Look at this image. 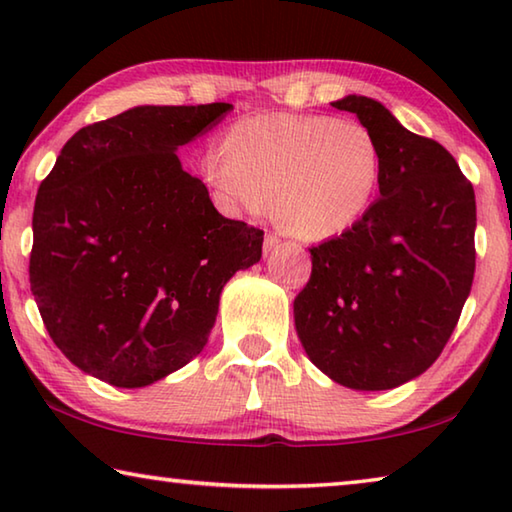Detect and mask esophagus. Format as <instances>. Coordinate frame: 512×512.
Masks as SVG:
<instances>
[{
	"label": "esophagus",
	"mask_w": 512,
	"mask_h": 512,
	"mask_svg": "<svg viewBox=\"0 0 512 512\" xmlns=\"http://www.w3.org/2000/svg\"><path fill=\"white\" fill-rule=\"evenodd\" d=\"M277 246H280V237H277V235H266V239H264V253L266 255L273 253Z\"/></svg>",
	"instance_id": "obj_1"
}]
</instances>
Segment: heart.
Masks as SVG:
<instances>
[{
  "instance_id": "b5f03b06",
  "label": "heart",
  "mask_w": 512,
  "mask_h": 512,
  "mask_svg": "<svg viewBox=\"0 0 512 512\" xmlns=\"http://www.w3.org/2000/svg\"><path fill=\"white\" fill-rule=\"evenodd\" d=\"M384 155L359 121L257 115L232 124L203 158V178L228 212H275L302 239H329L375 205Z\"/></svg>"
}]
</instances>
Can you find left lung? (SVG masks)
<instances>
[{"label": "left lung", "mask_w": 512, "mask_h": 512, "mask_svg": "<svg viewBox=\"0 0 512 512\" xmlns=\"http://www.w3.org/2000/svg\"><path fill=\"white\" fill-rule=\"evenodd\" d=\"M384 155L379 198L341 237L311 248L293 300L309 361L354 391H388L440 357L474 280V189L445 146L397 121L384 103L348 94Z\"/></svg>", "instance_id": "8db88e82"}]
</instances>
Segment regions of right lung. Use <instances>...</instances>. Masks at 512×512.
<instances>
[{"label": "right lung", "instance_id": "add662e5", "mask_svg": "<svg viewBox=\"0 0 512 512\" xmlns=\"http://www.w3.org/2000/svg\"><path fill=\"white\" fill-rule=\"evenodd\" d=\"M232 110L135 106L69 140L33 207L31 291L51 341L110 386L144 388L207 345L221 291L264 232L216 212L178 149Z\"/></svg>", "mask_w": 512, "mask_h": 512}]
</instances>
